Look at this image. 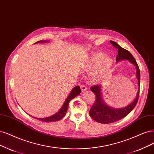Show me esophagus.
<instances>
[{"label":"esophagus","instance_id":"1","mask_svg":"<svg viewBox=\"0 0 154 154\" xmlns=\"http://www.w3.org/2000/svg\"><path fill=\"white\" fill-rule=\"evenodd\" d=\"M80 87H81V91H82V92L85 91H86V90L88 89V88H87V86H86V85H84V84H81V86H80Z\"/></svg>","mask_w":154,"mask_h":154}]
</instances>
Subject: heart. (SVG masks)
<instances>
[{
  "label": "heart",
  "mask_w": 154,
  "mask_h": 154,
  "mask_svg": "<svg viewBox=\"0 0 154 154\" xmlns=\"http://www.w3.org/2000/svg\"><path fill=\"white\" fill-rule=\"evenodd\" d=\"M113 63L112 59L109 56H106L104 53H96L86 59L84 63L82 68L86 71L96 70L93 74V77L101 79L103 77L110 69Z\"/></svg>",
  "instance_id": "heart-1"
}]
</instances>
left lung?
Returning <instances> with one entry per match:
<instances>
[{"label": "left lung", "instance_id": "1", "mask_svg": "<svg viewBox=\"0 0 154 154\" xmlns=\"http://www.w3.org/2000/svg\"><path fill=\"white\" fill-rule=\"evenodd\" d=\"M113 47L118 51V54L116 57V61L118 62L120 60H128L131 63L134 64L136 67V76L138 79L139 89L137 96L135 100L127 106L120 109H114L108 106L105 105L101 99V86L100 85H94V86L91 87V90L93 91L96 96V101L89 110V115L96 122L101 124H109L121 120L122 118L127 116L131 112L137 103L139 94H140V71L138 65L136 63L133 55L126 49L121 48L120 45L116 42L110 41Z\"/></svg>", "mask_w": 154, "mask_h": 154}]
</instances>
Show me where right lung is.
<instances>
[{
	"label": "right lung",
	"instance_id": "right-lung-1",
	"mask_svg": "<svg viewBox=\"0 0 154 154\" xmlns=\"http://www.w3.org/2000/svg\"><path fill=\"white\" fill-rule=\"evenodd\" d=\"M46 42L45 41H40L37 42L36 43H37V42L43 43V42ZM81 92V91L80 87H79V86L75 87L72 90V91L70 92L69 96H68V98L65 100L63 105V106L61 107V109L58 112H57L56 114H54L52 116H51V117H49L41 118H41H40V119L39 118H38V119L36 118V119H38V120H39V121H41L45 122H55V121H60V119H61L63 117L66 115V111H67V109H68L69 102L72 99H73L74 98L76 97L77 95L80 94Z\"/></svg>",
	"mask_w": 154,
	"mask_h": 154
}]
</instances>
